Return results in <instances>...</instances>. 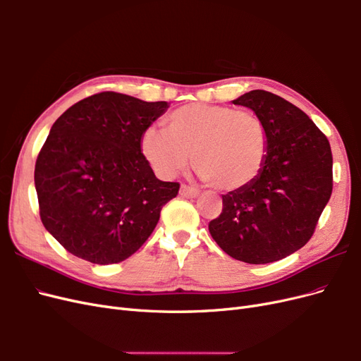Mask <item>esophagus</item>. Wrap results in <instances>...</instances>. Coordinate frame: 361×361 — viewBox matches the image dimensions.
Instances as JSON below:
<instances>
[{
	"label": "esophagus",
	"mask_w": 361,
	"mask_h": 361,
	"mask_svg": "<svg viewBox=\"0 0 361 361\" xmlns=\"http://www.w3.org/2000/svg\"><path fill=\"white\" fill-rule=\"evenodd\" d=\"M179 192H180L182 197H188V199H195V197H199V194H200V191H199L197 188L188 187V185H182Z\"/></svg>",
	"instance_id": "obj_1"
}]
</instances>
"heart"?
<instances>
[{"label":"heart","instance_id":"heart-1","mask_svg":"<svg viewBox=\"0 0 361 361\" xmlns=\"http://www.w3.org/2000/svg\"><path fill=\"white\" fill-rule=\"evenodd\" d=\"M141 154L161 178H174L194 166L215 188L239 191L265 167L269 137L259 116L233 106L190 104L166 117V130L147 128Z\"/></svg>","mask_w":361,"mask_h":361}]
</instances>
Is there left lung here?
<instances>
[{"label":"left lung","mask_w":361,"mask_h":361,"mask_svg":"<svg viewBox=\"0 0 361 361\" xmlns=\"http://www.w3.org/2000/svg\"><path fill=\"white\" fill-rule=\"evenodd\" d=\"M233 104L264 120L268 157L253 183L223 195V212L209 223V233L233 259L269 264L312 238L333 191L331 147L307 114L274 93L251 90Z\"/></svg>","instance_id":"1"}]
</instances>
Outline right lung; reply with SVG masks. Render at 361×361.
<instances>
[{
  "mask_svg": "<svg viewBox=\"0 0 361 361\" xmlns=\"http://www.w3.org/2000/svg\"><path fill=\"white\" fill-rule=\"evenodd\" d=\"M167 102L102 92L52 125L36 161L35 185L47 231L73 256L118 264L146 243L178 182L157 179L141 154L145 130Z\"/></svg>",
  "mask_w": 361,
  "mask_h": 361,
  "instance_id": "obj_1",
  "label": "right lung"
}]
</instances>
